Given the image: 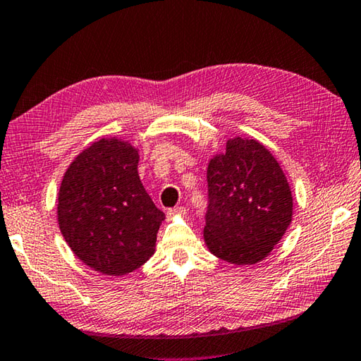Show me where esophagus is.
Masks as SVG:
<instances>
[{
  "instance_id": "esophagus-1",
  "label": "esophagus",
  "mask_w": 361,
  "mask_h": 361,
  "mask_svg": "<svg viewBox=\"0 0 361 361\" xmlns=\"http://www.w3.org/2000/svg\"><path fill=\"white\" fill-rule=\"evenodd\" d=\"M186 209L183 207H175V208H169L167 209V218H173V216H178V214H183L185 213Z\"/></svg>"
}]
</instances>
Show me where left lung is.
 <instances>
[{
    "instance_id": "left-lung-1",
    "label": "left lung",
    "mask_w": 361,
    "mask_h": 361,
    "mask_svg": "<svg viewBox=\"0 0 361 361\" xmlns=\"http://www.w3.org/2000/svg\"><path fill=\"white\" fill-rule=\"evenodd\" d=\"M207 180L209 252L235 265L264 260L292 222V191L279 162L260 142L235 137L209 159Z\"/></svg>"
}]
</instances>
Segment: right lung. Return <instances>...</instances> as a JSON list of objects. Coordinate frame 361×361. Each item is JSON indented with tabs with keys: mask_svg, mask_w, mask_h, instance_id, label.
<instances>
[{
	"mask_svg": "<svg viewBox=\"0 0 361 361\" xmlns=\"http://www.w3.org/2000/svg\"><path fill=\"white\" fill-rule=\"evenodd\" d=\"M139 149L104 137L69 164L58 192V224L85 265L109 276L140 268L154 254L166 219L143 188Z\"/></svg>",
	"mask_w": 361,
	"mask_h": 361,
	"instance_id": "1",
	"label": "right lung"
}]
</instances>
